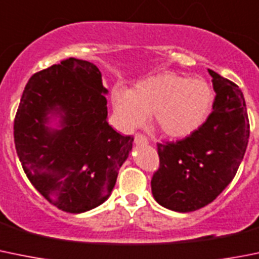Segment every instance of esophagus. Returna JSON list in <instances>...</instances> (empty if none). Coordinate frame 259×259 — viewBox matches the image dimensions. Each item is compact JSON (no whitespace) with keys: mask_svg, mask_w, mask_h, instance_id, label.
<instances>
[{"mask_svg":"<svg viewBox=\"0 0 259 259\" xmlns=\"http://www.w3.org/2000/svg\"><path fill=\"white\" fill-rule=\"evenodd\" d=\"M134 143L137 144V146H146V144H148V139H147L144 135L137 134L134 137Z\"/></svg>","mask_w":259,"mask_h":259,"instance_id":"obj_1","label":"esophagus"}]
</instances>
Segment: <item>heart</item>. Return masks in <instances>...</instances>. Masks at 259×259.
I'll return each instance as SVG.
<instances>
[{"mask_svg":"<svg viewBox=\"0 0 259 259\" xmlns=\"http://www.w3.org/2000/svg\"><path fill=\"white\" fill-rule=\"evenodd\" d=\"M213 102L207 81L174 72L153 75L138 81L129 92L112 94L113 111L124 129L142 126L152 113L157 129L171 139H184L199 130Z\"/></svg>","mask_w":259,"mask_h":259,"instance_id":"b5f03b06","label":"heart"}]
</instances>
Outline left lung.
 Returning a JSON list of instances; mask_svg holds the SVG:
<instances>
[{"instance_id":"obj_1","label":"left lung","mask_w":259,"mask_h":259,"mask_svg":"<svg viewBox=\"0 0 259 259\" xmlns=\"http://www.w3.org/2000/svg\"><path fill=\"white\" fill-rule=\"evenodd\" d=\"M213 111L199 130L176 143L157 144L159 168L151 181L156 202L175 212L213 202L235 176L249 141L244 96L233 81L208 70Z\"/></svg>"}]
</instances>
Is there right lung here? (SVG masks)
Returning <instances> with one entry per match:
<instances>
[{
	"label": "right lung",
	"instance_id": "right-lung-1",
	"mask_svg": "<svg viewBox=\"0 0 259 259\" xmlns=\"http://www.w3.org/2000/svg\"><path fill=\"white\" fill-rule=\"evenodd\" d=\"M108 91L89 61L64 60L26 83L14 122L21 166L53 206L81 213L108 199L133 148L108 125Z\"/></svg>",
	"mask_w": 259,
	"mask_h": 259
}]
</instances>
